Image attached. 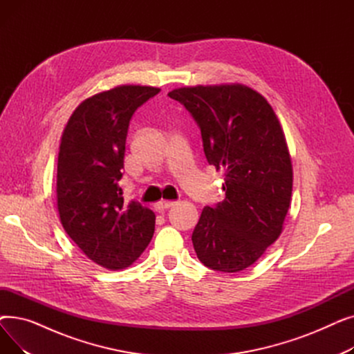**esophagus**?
Instances as JSON below:
<instances>
[{
    "label": "esophagus",
    "instance_id": "esophagus-1",
    "mask_svg": "<svg viewBox=\"0 0 354 354\" xmlns=\"http://www.w3.org/2000/svg\"><path fill=\"white\" fill-rule=\"evenodd\" d=\"M174 205H175V201H165V199H162V201L155 203V208H156V211L160 212V211H165V209L171 208Z\"/></svg>",
    "mask_w": 354,
    "mask_h": 354
}]
</instances>
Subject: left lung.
Listing matches in <instances>:
<instances>
[{
	"instance_id": "8db88e82",
	"label": "left lung",
	"mask_w": 354,
	"mask_h": 354,
	"mask_svg": "<svg viewBox=\"0 0 354 354\" xmlns=\"http://www.w3.org/2000/svg\"><path fill=\"white\" fill-rule=\"evenodd\" d=\"M167 96L191 111L208 163L225 174V199L203 208L194 230L195 252L212 270L243 271L281 235L291 203L281 123L261 93L241 83L187 86Z\"/></svg>"
}]
</instances>
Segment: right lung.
Returning a JSON list of instances; mask_svg holds the SVG:
<instances>
[{"label": "right lung", "instance_id": "right-lung-1", "mask_svg": "<svg viewBox=\"0 0 354 354\" xmlns=\"http://www.w3.org/2000/svg\"><path fill=\"white\" fill-rule=\"evenodd\" d=\"M159 87L122 84L96 93L73 111L57 159V211L67 235L93 263L118 271L151 243L155 214L124 203L119 180L129 122Z\"/></svg>", "mask_w": 354, "mask_h": 354}]
</instances>
